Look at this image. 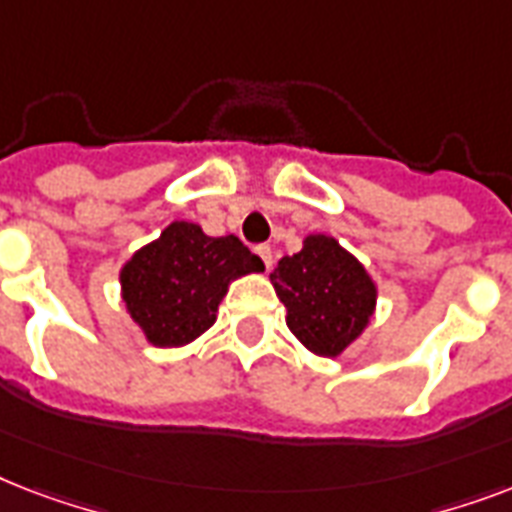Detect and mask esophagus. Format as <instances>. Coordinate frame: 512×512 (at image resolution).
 <instances>
[{
    "label": "esophagus",
    "instance_id": "esophagus-1",
    "mask_svg": "<svg viewBox=\"0 0 512 512\" xmlns=\"http://www.w3.org/2000/svg\"><path fill=\"white\" fill-rule=\"evenodd\" d=\"M255 252H257V257L263 260L265 268L271 271V265H273V252H271V247H268V244H260V247H255Z\"/></svg>",
    "mask_w": 512,
    "mask_h": 512
}]
</instances>
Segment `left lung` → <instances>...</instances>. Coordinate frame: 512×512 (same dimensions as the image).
<instances>
[{
    "mask_svg": "<svg viewBox=\"0 0 512 512\" xmlns=\"http://www.w3.org/2000/svg\"><path fill=\"white\" fill-rule=\"evenodd\" d=\"M271 284L289 332L316 356H342L377 311V284L364 263L327 233H308L297 255L281 257Z\"/></svg>",
    "mask_w": 512,
    "mask_h": 512,
    "instance_id": "obj_1",
    "label": "left lung"
}]
</instances>
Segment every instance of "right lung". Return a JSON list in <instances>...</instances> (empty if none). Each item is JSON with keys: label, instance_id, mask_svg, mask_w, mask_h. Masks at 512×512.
Wrapping results in <instances>:
<instances>
[{"label": "right lung", "instance_id": "right-lung-1", "mask_svg": "<svg viewBox=\"0 0 512 512\" xmlns=\"http://www.w3.org/2000/svg\"><path fill=\"white\" fill-rule=\"evenodd\" d=\"M263 271V260L236 236L215 239L201 225L175 220L122 265L119 287L146 342L183 348L215 324L233 281Z\"/></svg>", "mask_w": 512, "mask_h": 512}]
</instances>
